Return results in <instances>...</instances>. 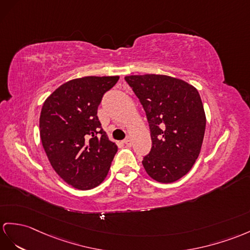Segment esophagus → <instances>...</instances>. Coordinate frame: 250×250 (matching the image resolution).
<instances>
[{
    "mask_svg": "<svg viewBox=\"0 0 250 250\" xmlns=\"http://www.w3.org/2000/svg\"><path fill=\"white\" fill-rule=\"evenodd\" d=\"M124 143H125L127 146H131V145H132L131 138H130V137H127V138L124 140Z\"/></svg>",
    "mask_w": 250,
    "mask_h": 250,
    "instance_id": "1",
    "label": "esophagus"
}]
</instances>
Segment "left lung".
<instances>
[{"label": "left lung", "instance_id": "1", "mask_svg": "<svg viewBox=\"0 0 250 250\" xmlns=\"http://www.w3.org/2000/svg\"><path fill=\"white\" fill-rule=\"evenodd\" d=\"M147 118L151 149L142 161L150 178L171 184L187 175L200 154L206 114L198 91L167 75L125 76Z\"/></svg>", "mask_w": 250, "mask_h": 250}]
</instances>
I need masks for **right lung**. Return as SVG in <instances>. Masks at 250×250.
Returning a JSON list of instances; mask_svg holds the SVG:
<instances>
[{"instance_id": "1", "label": "right lung", "mask_w": 250, "mask_h": 250, "mask_svg": "<svg viewBox=\"0 0 250 250\" xmlns=\"http://www.w3.org/2000/svg\"><path fill=\"white\" fill-rule=\"evenodd\" d=\"M119 78L72 79L55 90L42 106L40 138L48 161L60 178L78 190L100 186L118 151L102 129L97 108Z\"/></svg>"}]
</instances>
